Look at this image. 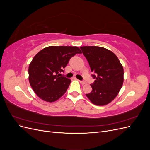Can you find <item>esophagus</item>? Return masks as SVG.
<instances>
[{
  "label": "esophagus",
  "mask_w": 150,
  "mask_h": 150,
  "mask_svg": "<svg viewBox=\"0 0 150 150\" xmlns=\"http://www.w3.org/2000/svg\"><path fill=\"white\" fill-rule=\"evenodd\" d=\"M80 83L81 84H85L86 83L85 82V81H80Z\"/></svg>",
  "instance_id": "obj_1"
}]
</instances>
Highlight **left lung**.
I'll list each match as a JSON object with an SVG mask.
<instances>
[{
  "label": "left lung",
  "mask_w": 150,
  "mask_h": 150,
  "mask_svg": "<svg viewBox=\"0 0 150 150\" xmlns=\"http://www.w3.org/2000/svg\"><path fill=\"white\" fill-rule=\"evenodd\" d=\"M88 60L94 82L92 91L86 94L95 105L104 106L111 102L123 83V67L118 58L110 50L98 46L80 47Z\"/></svg>",
  "instance_id": "1"
}]
</instances>
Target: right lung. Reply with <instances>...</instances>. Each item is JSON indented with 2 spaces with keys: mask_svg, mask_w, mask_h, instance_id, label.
Instances as JSON below:
<instances>
[{
  "mask_svg": "<svg viewBox=\"0 0 150 150\" xmlns=\"http://www.w3.org/2000/svg\"><path fill=\"white\" fill-rule=\"evenodd\" d=\"M81 53L80 49L74 46H49L39 51L29 66V83L35 93L50 103L59 99L71 83L60 72L72 57Z\"/></svg>",
  "mask_w": 150,
  "mask_h": 150,
  "instance_id": "obj_1",
  "label": "right lung"
}]
</instances>
